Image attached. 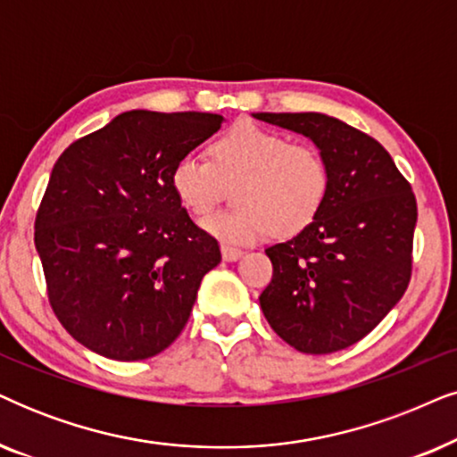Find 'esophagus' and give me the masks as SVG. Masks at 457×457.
Listing matches in <instances>:
<instances>
[{
    "instance_id": "esophagus-1",
    "label": "esophagus",
    "mask_w": 457,
    "mask_h": 457,
    "mask_svg": "<svg viewBox=\"0 0 457 457\" xmlns=\"http://www.w3.org/2000/svg\"><path fill=\"white\" fill-rule=\"evenodd\" d=\"M243 256V252L239 247H230V245H222V258L227 260V262H237Z\"/></svg>"
}]
</instances>
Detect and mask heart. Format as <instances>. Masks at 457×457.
Returning <instances> with one entry per match:
<instances>
[{"mask_svg": "<svg viewBox=\"0 0 457 457\" xmlns=\"http://www.w3.org/2000/svg\"><path fill=\"white\" fill-rule=\"evenodd\" d=\"M214 163L187 153L171 168V191L193 216H205L222 199L224 182H237L239 205L201 220L224 243H256L275 230L295 235L319 214L329 188L323 153L252 121L237 123L210 145Z\"/></svg>", "mask_w": 457, "mask_h": 457, "instance_id": "1", "label": "heart"}]
</instances>
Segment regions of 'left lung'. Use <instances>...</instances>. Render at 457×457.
<instances>
[{"mask_svg": "<svg viewBox=\"0 0 457 457\" xmlns=\"http://www.w3.org/2000/svg\"><path fill=\"white\" fill-rule=\"evenodd\" d=\"M253 117L306 136L329 168L319 214L292 239L266 250L272 281L260 306L295 351H342L370 334L410 286L416 197L380 142L336 117Z\"/></svg>", "mask_w": 457, "mask_h": 457, "instance_id": "1", "label": "left lung"}]
</instances>
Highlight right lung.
Returning <instances> with one entry per match:
<instances>
[{"mask_svg": "<svg viewBox=\"0 0 457 457\" xmlns=\"http://www.w3.org/2000/svg\"><path fill=\"white\" fill-rule=\"evenodd\" d=\"M222 121L214 112L128 111L54 163L35 247L58 321L92 353L155 357L187 325L201 279L222 256L170 176Z\"/></svg>", "mask_w": 457, "mask_h": 457, "instance_id": "1", "label": "right lung"}]
</instances>
